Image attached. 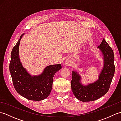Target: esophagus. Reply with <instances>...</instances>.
Segmentation results:
<instances>
[{"instance_id":"obj_1","label":"esophagus","mask_w":121,"mask_h":121,"mask_svg":"<svg viewBox=\"0 0 121 121\" xmlns=\"http://www.w3.org/2000/svg\"><path fill=\"white\" fill-rule=\"evenodd\" d=\"M65 63L67 65H70L72 63V61L70 60V59H66L65 61Z\"/></svg>"}]
</instances>
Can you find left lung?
Wrapping results in <instances>:
<instances>
[{"instance_id":"1","label":"left lung","mask_w":121,"mask_h":121,"mask_svg":"<svg viewBox=\"0 0 121 121\" xmlns=\"http://www.w3.org/2000/svg\"><path fill=\"white\" fill-rule=\"evenodd\" d=\"M97 48L102 55L104 65L96 81L84 85L81 82L82 77L78 72H72V91L76 98L83 102L94 101L106 94L114 75V53L112 48L104 38Z\"/></svg>"}]
</instances>
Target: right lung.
I'll return each mask as SVG.
<instances>
[{"instance_id": "1", "label": "right lung", "mask_w": 121, "mask_h": 121, "mask_svg": "<svg viewBox=\"0 0 121 121\" xmlns=\"http://www.w3.org/2000/svg\"><path fill=\"white\" fill-rule=\"evenodd\" d=\"M23 34L11 53L9 69L15 89L21 96L30 100L40 101L50 95L55 73L62 68L61 64L48 65L43 72L32 75L22 65L20 59L19 46Z\"/></svg>"}]
</instances>
